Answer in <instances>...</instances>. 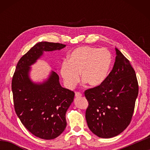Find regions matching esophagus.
I'll return each instance as SVG.
<instances>
[{
	"label": "esophagus",
	"instance_id": "obj_1",
	"mask_svg": "<svg viewBox=\"0 0 150 150\" xmlns=\"http://www.w3.org/2000/svg\"><path fill=\"white\" fill-rule=\"evenodd\" d=\"M82 96V94H81L80 92H77L75 93V96L76 97H79V96Z\"/></svg>",
	"mask_w": 150,
	"mask_h": 150
}]
</instances>
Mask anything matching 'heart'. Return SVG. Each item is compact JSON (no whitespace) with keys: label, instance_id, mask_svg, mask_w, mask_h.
I'll return each instance as SVG.
<instances>
[{"label":"heart","instance_id":"1","mask_svg":"<svg viewBox=\"0 0 150 150\" xmlns=\"http://www.w3.org/2000/svg\"><path fill=\"white\" fill-rule=\"evenodd\" d=\"M112 55L105 48L98 49L91 46L76 48L63 62L61 75L68 88L75 87L81 80L91 87H97L105 82L110 71Z\"/></svg>","mask_w":150,"mask_h":150}]
</instances>
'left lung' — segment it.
Segmentation results:
<instances>
[{
	"mask_svg": "<svg viewBox=\"0 0 150 150\" xmlns=\"http://www.w3.org/2000/svg\"><path fill=\"white\" fill-rule=\"evenodd\" d=\"M114 67L105 82L85 91L88 103L85 118L91 131L100 138L120 134L130 124L138 95L135 71L116 48Z\"/></svg>",
	"mask_w": 150,
	"mask_h": 150,
	"instance_id": "obj_1",
	"label": "left lung"
}]
</instances>
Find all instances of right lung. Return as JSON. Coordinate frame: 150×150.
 Returning a JSON list of instances; mask_svg holds the SVG:
<instances>
[{
    "label": "right lung",
    "mask_w": 150,
    "mask_h": 150,
    "mask_svg": "<svg viewBox=\"0 0 150 150\" xmlns=\"http://www.w3.org/2000/svg\"><path fill=\"white\" fill-rule=\"evenodd\" d=\"M65 45L42 42L33 46L20 58L12 79L14 110L30 132L44 139L57 138L64 131L65 114L75 93L59 84V76L52 71L48 79L35 84L29 78L30 66L44 52L61 50Z\"/></svg>",
    "instance_id": "1"
}]
</instances>
